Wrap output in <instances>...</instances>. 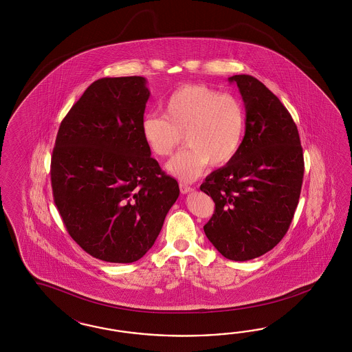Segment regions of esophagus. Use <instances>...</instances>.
I'll list each match as a JSON object with an SVG mask.
<instances>
[{
    "label": "esophagus",
    "instance_id": "1",
    "mask_svg": "<svg viewBox=\"0 0 352 352\" xmlns=\"http://www.w3.org/2000/svg\"><path fill=\"white\" fill-rule=\"evenodd\" d=\"M179 190H181L183 195H186V193H190V192L193 191V188H192V187L187 186V184H183V183L179 184Z\"/></svg>",
    "mask_w": 352,
    "mask_h": 352
}]
</instances>
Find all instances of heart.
<instances>
[{"label":"heart","mask_w":352,"mask_h":352,"mask_svg":"<svg viewBox=\"0 0 352 352\" xmlns=\"http://www.w3.org/2000/svg\"><path fill=\"white\" fill-rule=\"evenodd\" d=\"M245 112L231 94H221L203 84H188L171 93L164 116L148 113L140 131L157 157L170 156L183 142L188 148L171 159L166 169L182 181L199 178L212 164L221 168L234 160L245 134Z\"/></svg>","instance_id":"heart-1"}]
</instances>
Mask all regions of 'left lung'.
<instances>
[{"instance_id":"1","label":"left lung","mask_w":352,"mask_h":352,"mask_svg":"<svg viewBox=\"0 0 352 352\" xmlns=\"http://www.w3.org/2000/svg\"><path fill=\"white\" fill-rule=\"evenodd\" d=\"M245 106V135L234 160L200 190L215 210L204 231L231 261L263 256L288 232L303 182V151L288 109L256 77L234 75Z\"/></svg>"}]
</instances>
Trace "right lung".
<instances>
[{
    "instance_id": "add662e5",
    "label": "right lung",
    "mask_w": 352,
    "mask_h": 352,
    "mask_svg": "<svg viewBox=\"0 0 352 352\" xmlns=\"http://www.w3.org/2000/svg\"><path fill=\"white\" fill-rule=\"evenodd\" d=\"M146 84L140 76L94 81L63 118L52 156L54 203L68 234L111 263L144 256L179 196L140 131Z\"/></svg>"
}]
</instances>
